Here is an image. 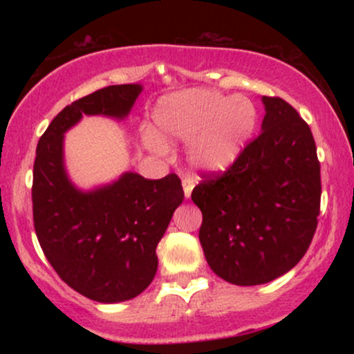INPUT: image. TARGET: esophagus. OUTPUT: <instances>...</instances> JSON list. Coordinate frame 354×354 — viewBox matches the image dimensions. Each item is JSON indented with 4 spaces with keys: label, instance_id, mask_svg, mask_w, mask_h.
I'll return each mask as SVG.
<instances>
[{
    "label": "esophagus",
    "instance_id": "34e87169",
    "mask_svg": "<svg viewBox=\"0 0 354 354\" xmlns=\"http://www.w3.org/2000/svg\"><path fill=\"white\" fill-rule=\"evenodd\" d=\"M194 188V178H185L183 180V189H185V196L189 198L191 196V191Z\"/></svg>",
    "mask_w": 354,
    "mask_h": 354
}]
</instances>
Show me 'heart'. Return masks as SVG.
I'll return each mask as SVG.
<instances>
[{
    "label": "heart",
    "mask_w": 354,
    "mask_h": 354,
    "mask_svg": "<svg viewBox=\"0 0 354 354\" xmlns=\"http://www.w3.org/2000/svg\"><path fill=\"white\" fill-rule=\"evenodd\" d=\"M258 113L243 96H225L211 89H188L166 96L153 111L158 136L188 141L189 161L206 171H223L241 156L253 136ZM154 148H163L149 138Z\"/></svg>",
    "instance_id": "b5f03b06"
}]
</instances>
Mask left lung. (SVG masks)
<instances>
[{
  "mask_svg": "<svg viewBox=\"0 0 354 354\" xmlns=\"http://www.w3.org/2000/svg\"><path fill=\"white\" fill-rule=\"evenodd\" d=\"M263 131L223 173H203L191 200L201 209L200 241L225 281L254 286L295 268L319 216L321 174L306 121L278 96H263Z\"/></svg>",
  "mask_w": 354,
  "mask_h": 354,
  "instance_id": "1",
  "label": "left lung"
}]
</instances>
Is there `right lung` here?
<instances>
[{
  "label": "right lung",
  "instance_id": "1",
  "mask_svg": "<svg viewBox=\"0 0 354 354\" xmlns=\"http://www.w3.org/2000/svg\"><path fill=\"white\" fill-rule=\"evenodd\" d=\"M140 93V84H113L73 101L36 148L31 198L39 246L59 278L93 301H126L149 286L158 270L156 246L185 198L174 173L161 180L124 173L89 193L68 180L64 131L83 115L124 118Z\"/></svg>",
  "mask_w": 354,
  "mask_h": 354
}]
</instances>
